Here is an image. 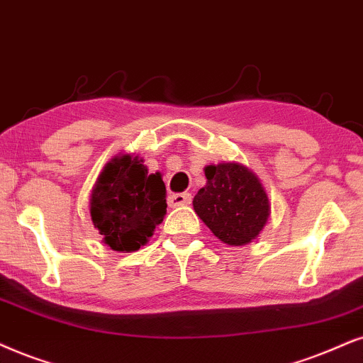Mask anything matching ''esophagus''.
Here are the masks:
<instances>
[{
    "instance_id": "34e87169",
    "label": "esophagus",
    "mask_w": 363,
    "mask_h": 363,
    "mask_svg": "<svg viewBox=\"0 0 363 363\" xmlns=\"http://www.w3.org/2000/svg\"><path fill=\"white\" fill-rule=\"evenodd\" d=\"M191 201H192V196L189 192H181V194H172L169 197V203H171V206H187L191 204Z\"/></svg>"
}]
</instances>
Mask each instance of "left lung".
I'll use <instances>...</instances> for the list:
<instances>
[{
    "mask_svg": "<svg viewBox=\"0 0 363 363\" xmlns=\"http://www.w3.org/2000/svg\"><path fill=\"white\" fill-rule=\"evenodd\" d=\"M204 174L208 182L192 201L196 214L218 240L229 246L253 241L272 213L258 176L238 162L208 166Z\"/></svg>",
    "mask_w": 363,
    "mask_h": 363,
    "instance_id": "8db88e82",
    "label": "left lung"
}]
</instances>
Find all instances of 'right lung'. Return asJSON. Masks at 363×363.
<instances>
[{"label":"right lung","instance_id":"add662e5","mask_svg":"<svg viewBox=\"0 0 363 363\" xmlns=\"http://www.w3.org/2000/svg\"><path fill=\"white\" fill-rule=\"evenodd\" d=\"M142 162L139 155H116L91 189V223L105 245L121 253L144 246L167 211L160 172L149 174Z\"/></svg>","mask_w":363,"mask_h":363}]
</instances>
